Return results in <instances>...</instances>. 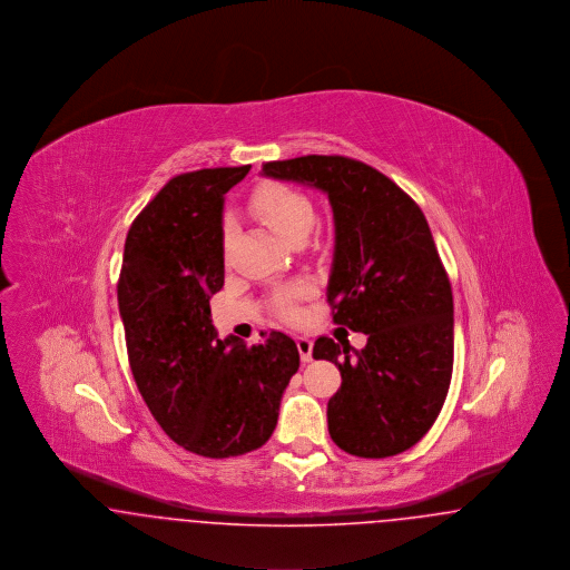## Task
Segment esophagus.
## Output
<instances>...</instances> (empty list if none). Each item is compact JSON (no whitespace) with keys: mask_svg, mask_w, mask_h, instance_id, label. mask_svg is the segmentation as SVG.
Wrapping results in <instances>:
<instances>
[{"mask_svg":"<svg viewBox=\"0 0 570 570\" xmlns=\"http://www.w3.org/2000/svg\"><path fill=\"white\" fill-rule=\"evenodd\" d=\"M297 348L298 354H301V361H303V363H309V361H312V351H314L312 340H307V337H297Z\"/></svg>","mask_w":570,"mask_h":570,"instance_id":"34e87169","label":"esophagus"}]
</instances>
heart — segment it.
Returning <instances> with one entry per match:
<instances>
[{
  "label": "heart",
  "instance_id": "heart-1",
  "mask_svg": "<svg viewBox=\"0 0 570 570\" xmlns=\"http://www.w3.org/2000/svg\"><path fill=\"white\" fill-rule=\"evenodd\" d=\"M247 207L254 216L263 219L269 228H273L284 242L288 244H297L305 242V237L309 235L316 214H314V205L312 200L303 194V191L288 186V184H279V181H265L261 184L256 190L252 191ZM235 237V228L230 222L224 224L222 230V247L224 252L230 249ZM303 291V286H298L297 291L284 295L277 301V309L282 316L293 318L297 314V307L293 303V295Z\"/></svg>",
  "mask_w": 570,
  "mask_h": 570
}]
</instances>
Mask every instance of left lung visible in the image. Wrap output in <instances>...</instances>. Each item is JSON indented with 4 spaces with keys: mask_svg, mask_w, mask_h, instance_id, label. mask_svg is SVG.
<instances>
[{
    "mask_svg": "<svg viewBox=\"0 0 570 570\" xmlns=\"http://www.w3.org/2000/svg\"><path fill=\"white\" fill-rule=\"evenodd\" d=\"M263 177L325 191L335 245L326 284L333 321L365 348L318 337L314 358L337 365L328 400L333 442L356 458H391L434 425L453 374V293L430 224L389 177L342 156L263 164Z\"/></svg>",
    "mask_w": 570,
    "mask_h": 570,
    "instance_id": "left-lung-1",
    "label": "left lung"
}]
</instances>
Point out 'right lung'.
<instances>
[{
    "label": "right lung",
    "instance_id": "1",
    "mask_svg": "<svg viewBox=\"0 0 570 570\" xmlns=\"http://www.w3.org/2000/svg\"><path fill=\"white\" fill-rule=\"evenodd\" d=\"M249 166L173 177L138 214L124 247L119 316L136 386L186 451L222 460L263 446L297 374V344L217 337L209 298L224 286V194Z\"/></svg>",
    "mask_w": 570,
    "mask_h": 570
}]
</instances>
